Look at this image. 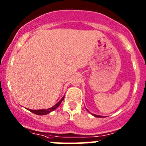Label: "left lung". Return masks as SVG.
<instances>
[{
  "label": "left lung",
  "mask_w": 146,
  "mask_h": 146,
  "mask_svg": "<svg viewBox=\"0 0 146 146\" xmlns=\"http://www.w3.org/2000/svg\"><path fill=\"white\" fill-rule=\"evenodd\" d=\"M93 116H95V117H102V116L96 115V114H93Z\"/></svg>",
  "instance_id": "8db88e82"
}]
</instances>
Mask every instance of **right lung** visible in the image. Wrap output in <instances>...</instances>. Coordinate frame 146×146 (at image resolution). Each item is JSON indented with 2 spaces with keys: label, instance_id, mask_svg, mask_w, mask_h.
Returning <instances> with one entry per match:
<instances>
[{
  "label": "right lung",
  "instance_id": "1",
  "mask_svg": "<svg viewBox=\"0 0 146 146\" xmlns=\"http://www.w3.org/2000/svg\"><path fill=\"white\" fill-rule=\"evenodd\" d=\"M64 99V97L62 98V99L59 102H58V103H57L56 105H54V107H51V108H49V109H47V110H28L29 111H32V113H34V114H37V115H45V114H48V113H50L51 111H54V110H55L56 108H57V107H58V106L60 105V104L61 103V102L63 101V100Z\"/></svg>",
  "mask_w": 146,
  "mask_h": 146
}]
</instances>
